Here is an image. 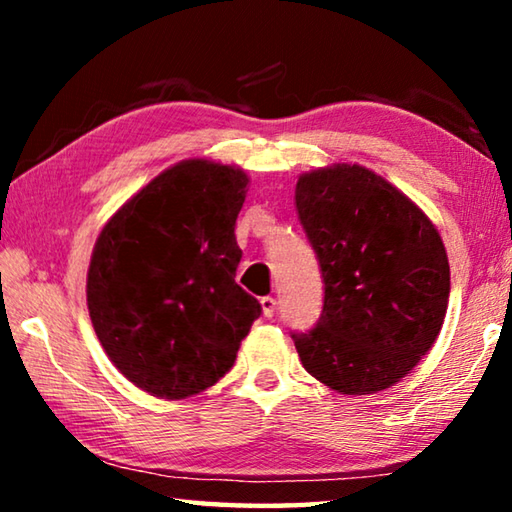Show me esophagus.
I'll return each mask as SVG.
<instances>
[{"label":"esophagus","instance_id":"esophagus-1","mask_svg":"<svg viewBox=\"0 0 512 512\" xmlns=\"http://www.w3.org/2000/svg\"><path fill=\"white\" fill-rule=\"evenodd\" d=\"M259 305H262V314L266 316V318H271L273 314H275V298H271V296H264L262 300H259Z\"/></svg>","mask_w":512,"mask_h":512}]
</instances>
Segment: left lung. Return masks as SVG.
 I'll return each instance as SVG.
<instances>
[{"label":"left lung","mask_w":512,"mask_h":512,"mask_svg":"<svg viewBox=\"0 0 512 512\" xmlns=\"http://www.w3.org/2000/svg\"><path fill=\"white\" fill-rule=\"evenodd\" d=\"M296 207L325 284L316 327L291 334L302 366L341 395L391 388L431 350L447 314L436 225L361 164L302 173Z\"/></svg>","instance_id":"8db88e82"}]
</instances>
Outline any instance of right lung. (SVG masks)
I'll use <instances>...</instances> for the list:
<instances>
[{"mask_svg": "<svg viewBox=\"0 0 512 512\" xmlns=\"http://www.w3.org/2000/svg\"><path fill=\"white\" fill-rule=\"evenodd\" d=\"M248 176L230 164H173L103 225L88 309L108 359L137 388L185 400L237 359L262 305L235 282V223Z\"/></svg>", "mask_w": 512, "mask_h": 512, "instance_id": "obj_1", "label": "right lung"}]
</instances>
